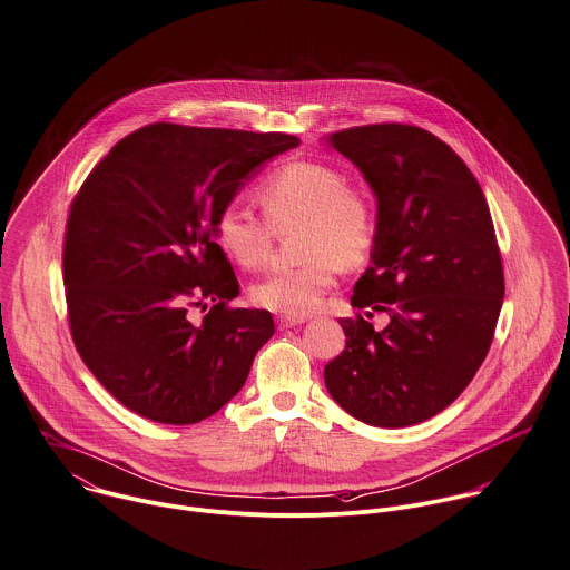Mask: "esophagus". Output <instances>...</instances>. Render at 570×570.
Here are the masks:
<instances>
[{
    "label": "esophagus",
    "mask_w": 570,
    "mask_h": 570,
    "mask_svg": "<svg viewBox=\"0 0 570 570\" xmlns=\"http://www.w3.org/2000/svg\"><path fill=\"white\" fill-rule=\"evenodd\" d=\"M301 323H303V318H296V316H278V318H276V325H278V330L296 327V325H301Z\"/></svg>",
    "instance_id": "obj_1"
}]
</instances>
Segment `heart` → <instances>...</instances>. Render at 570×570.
<instances>
[{
	"label": "heart",
	"mask_w": 570,
	"mask_h": 570,
	"mask_svg": "<svg viewBox=\"0 0 570 570\" xmlns=\"http://www.w3.org/2000/svg\"><path fill=\"white\" fill-rule=\"evenodd\" d=\"M265 218L274 225L301 223V265L265 276L252 287V301L281 316L316 312L332 289L341 267L367 258L376 225L370 198L347 185L343 171L314 160L287 163L258 187ZM223 252L247 269L265 263L272 229L238 203L225 205L214 223Z\"/></svg>",
	"instance_id": "1"
}]
</instances>
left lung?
I'll list each match as a JSON object with an SVG mask.
<instances>
[{"label": "left lung", "instance_id": "1", "mask_svg": "<svg viewBox=\"0 0 570 570\" xmlns=\"http://www.w3.org/2000/svg\"><path fill=\"white\" fill-rule=\"evenodd\" d=\"M327 142L376 194L372 265L352 305L387 312L376 332L341 318L345 350L323 374L354 419L405 428L445 410L483 363L503 303V267L485 196L465 163L410 125H365Z\"/></svg>", "mask_w": 570, "mask_h": 570}]
</instances>
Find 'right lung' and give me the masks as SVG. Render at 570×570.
<instances>
[{"label": "right lung", "instance_id": "1", "mask_svg": "<svg viewBox=\"0 0 570 570\" xmlns=\"http://www.w3.org/2000/svg\"><path fill=\"white\" fill-rule=\"evenodd\" d=\"M294 147L287 134L154 122L82 183L62 252L69 327L87 367L131 412L189 425L245 385L274 318L229 305L240 285L214 223L258 165Z\"/></svg>", "mask_w": 570, "mask_h": 570}]
</instances>
